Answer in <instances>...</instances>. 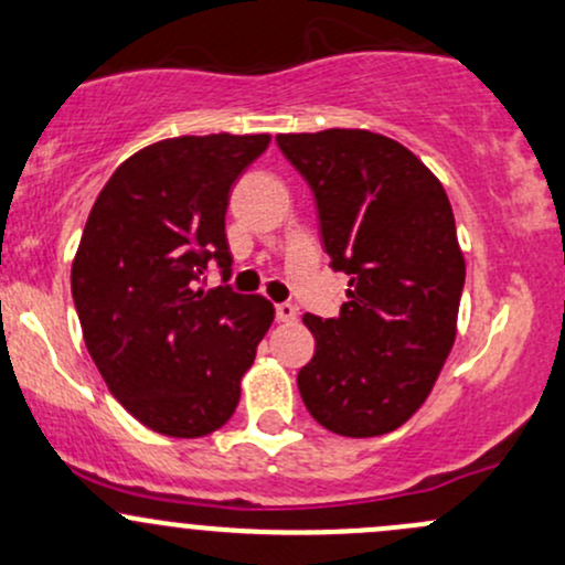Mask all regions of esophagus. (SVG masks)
I'll list each match as a JSON object with an SVG mask.
<instances>
[{"label":"esophagus","instance_id":"34e87169","mask_svg":"<svg viewBox=\"0 0 565 565\" xmlns=\"http://www.w3.org/2000/svg\"><path fill=\"white\" fill-rule=\"evenodd\" d=\"M276 319L284 324L295 322V319H298V308H295L292 302H276Z\"/></svg>","mask_w":565,"mask_h":565}]
</instances>
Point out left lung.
I'll return each mask as SVG.
<instances>
[{
  "label": "left lung",
  "instance_id": "obj_1",
  "mask_svg": "<svg viewBox=\"0 0 565 565\" xmlns=\"http://www.w3.org/2000/svg\"><path fill=\"white\" fill-rule=\"evenodd\" d=\"M306 178L332 270L349 276L335 319L306 313L317 352L298 387L338 436L395 430L430 395L455 343L466 263L438 178L401 142L365 129L278 135Z\"/></svg>",
  "mask_w": 565,
  "mask_h": 565
}]
</instances>
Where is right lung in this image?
<instances>
[{"label":"right lung","instance_id":"right-lung-1","mask_svg":"<svg viewBox=\"0 0 565 565\" xmlns=\"http://www.w3.org/2000/svg\"><path fill=\"white\" fill-rule=\"evenodd\" d=\"M270 135L170 138L129 157L94 203L73 263L83 341L113 397L151 430L198 438L241 401L273 322L230 287V189ZM216 264L225 284L204 289Z\"/></svg>","mask_w":565,"mask_h":565}]
</instances>
